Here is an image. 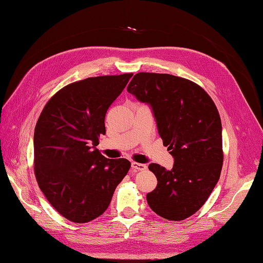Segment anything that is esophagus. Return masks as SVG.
Segmentation results:
<instances>
[{"mask_svg":"<svg viewBox=\"0 0 263 263\" xmlns=\"http://www.w3.org/2000/svg\"><path fill=\"white\" fill-rule=\"evenodd\" d=\"M131 167L134 170V172H142V170L146 169V166L143 163H139V162H132L131 163Z\"/></svg>","mask_w":263,"mask_h":263,"instance_id":"34e87169","label":"esophagus"}]
</instances>
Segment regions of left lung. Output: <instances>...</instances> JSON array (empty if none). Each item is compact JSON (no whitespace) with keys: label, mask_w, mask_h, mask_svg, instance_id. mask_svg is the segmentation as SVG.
Wrapping results in <instances>:
<instances>
[{"label":"left lung","mask_w":263,"mask_h":263,"mask_svg":"<svg viewBox=\"0 0 263 263\" xmlns=\"http://www.w3.org/2000/svg\"><path fill=\"white\" fill-rule=\"evenodd\" d=\"M127 91L149 103L164 146L175 158L173 169L150 163L157 177L146 194L150 209L169 221H182L205 204L223 166L222 123L215 103L189 79L157 72H138Z\"/></svg>","instance_id":"obj_1"}]
</instances>
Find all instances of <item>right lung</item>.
I'll return each instance as SVG.
<instances>
[{
    "mask_svg": "<svg viewBox=\"0 0 263 263\" xmlns=\"http://www.w3.org/2000/svg\"><path fill=\"white\" fill-rule=\"evenodd\" d=\"M132 75L88 77L66 85L36 121V182L53 209L70 222L87 223L102 215L131 167L124 158L107 159L96 145L105 134L108 107Z\"/></svg>",
    "mask_w": 263,
    "mask_h": 263,
    "instance_id": "obj_1",
    "label": "right lung"
}]
</instances>
